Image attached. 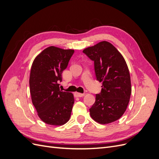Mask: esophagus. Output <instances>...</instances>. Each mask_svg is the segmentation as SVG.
<instances>
[{"mask_svg": "<svg viewBox=\"0 0 159 159\" xmlns=\"http://www.w3.org/2000/svg\"><path fill=\"white\" fill-rule=\"evenodd\" d=\"M75 95L76 96V97L81 98V97H84V96L85 95V93H80L76 92V93H75Z\"/></svg>", "mask_w": 159, "mask_h": 159, "instance_id": "esophagus-1", "label": "esophagus"}]
</instances>
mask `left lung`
Here are the masks:
<instances>
[{
    "label": "left lung",
    "mask_w": 159,
    "mask_h": 159,
    "mask_svg": "<svg viewBox=\"0 0 159 159\" xmlns=\"http://www.w3.org/2000/svg\"><path fill=\"white\" fill-rule=\"evenodd\" d=\"M83 52L94 61L96 79L102 91L89 109L94 121L107 124L117 121L125 111L131 93V78L124 57L113 45L103 41Z\"/></svg>",
    "instance_id": "obj_1"
}]
</instances>
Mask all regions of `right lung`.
Here are the masks:
<instances>
[{
    "mask_svg": "<svg viewBox=\"0 0 159 159\" xmlns=\"http://www.w3.org/2000/svg\"><path fill=\"white\" fill-rule=\"evenodd\" d=\"M74 50L50 46L34 60L29 84L32 103L38 117L51 125H62L69 121L74 95L60 89L61 74L67 68Z\"/></svg>",
    "mask_w": 159,
    "mask_h": 159,
    "instance_id": "add662e5",
    "label": "right lung"
}]
</instances>
